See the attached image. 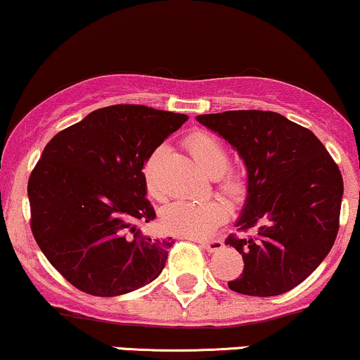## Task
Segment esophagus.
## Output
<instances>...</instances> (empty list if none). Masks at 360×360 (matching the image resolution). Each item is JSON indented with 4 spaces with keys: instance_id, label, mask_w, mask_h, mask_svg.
I'll return each instance as SVG.
<instances>
[{
    "instance_id": "34e87169",
    "label": "esophagus",
    "mask_w": 360,
    "mask_h": 360,
    "mask_svg": "<svg viewBox=\"0 0 360 360\" xmlns=\"http://www.w3.org/2000/svg\"><path fill=\"white\" fill-rule=\"evenodd\" d=\"M200 245L203 247V249L206 250V252H218V250H221L223 249V242L221 240H203V242H200Z\"/></svg>"
}]
</instances>
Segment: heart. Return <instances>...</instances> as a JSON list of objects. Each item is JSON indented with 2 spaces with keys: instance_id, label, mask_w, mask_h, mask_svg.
Wrapping results in <instances>:
<instances>
[{
  "instance_id": "b5f03b06",
  "label": "heart",
  "mask_w": 360,
  "mask_h": 360,
  "mask_svg": "<svg viewBox=\"0 0 360 360\" xmlns=\"http://www.w3.org/2000/svg\"><path fill=\"white\" fill-rule=\"evenodd\" d=\"M188 148L198 167L210 177H220L229 167V155L217 139L208 134H193L188 139ZM164 155V148H157L146 166L147 191L155 200H164L166 191L157 181V169ZM223 189L233 198H240L245 184L240 177L229 176L223 181ZM229 217V206L218 200L174 201L160 214V223L167 232L186 238H205L217 230Z\"/></svg>"
}]
</instances>
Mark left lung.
Listing matches in <instances>:
<instances>
[{"label": "left lung", "instance_id": "8db88e82", "mask_svg": "<svg viewBox=\"0 0 360 360\" xmlns=\"http://www.w3.org/2000/svg\"><path fill=\"white\" fill-rule=\"evenodd\" d=\"M196 120L237 150L247 171L235 226L255 235L226 238L245 264L229 288L260 298L296 288L337 238L344 196L337 164L313 131L274 111L235 110Z\"/></svg>", "mask_w": 360, "mask_h": 360}]
</instances>
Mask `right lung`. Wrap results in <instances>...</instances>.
<instances>
[{"label":"right lung","mask_w":360,"mask_h":360,"mask_svg":"<svg viewBox=\"0 0 360 360\" xmlns=\"http://www.w3.org/2000/svg\"><path fill=\"white\" fill-rule=\"evenodd\" d=\"M186 120L140 105L106 106L44 148L28 179L32 233L72 286L111 298L159 278L174 240L137 226L155 218L143 166Z\"/></svg>","instance_id":"right-lung-1"}]
</instances>
